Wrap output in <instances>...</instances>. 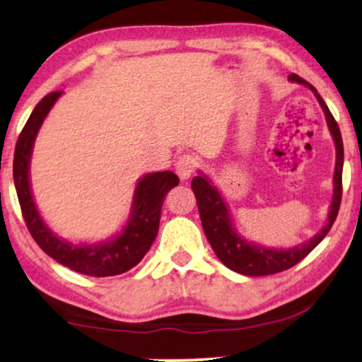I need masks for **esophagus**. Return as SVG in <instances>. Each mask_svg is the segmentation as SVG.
Wrapping results in <instances>:
<instances>
[{"label":"esophagus","mask_w":362,"mask_h":362,"mask_svg":"<svg viewBox=\"0 0 362 362\" xmlns=\"http://www.w3.org/2000/svg\"><path fill=\"white\" fill-rule=\"evenodd\" d=\"M195 168H197V160L192 155H182L175 163V170L182 180H187V178L192 177Z\"/></svg>","instance_id":"esophagus-1"}]
</instances>
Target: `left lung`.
Wrapping results in <instances>:
<instances>
[{
  "instance_id": "obj_1",
  "label": "left lung",
  "mask_w": 362,
  "mask_h": 362,
  "mask_svg": "<svg viewBox=\"0 0 362 362\" xmlns=\"http://www.w3.org/2000/svg\"><path fill=\"white\" fill-rule=\"evenodd\" d=\"M291 81L301 83L306 85L318 98L320 105L325 112L328 129L332 132V138L335 141V151H337V163H335L334 173V199L330 204V213H328V221L322 231H318L310 242L298 245V247L286 248V250H277V248H265L262 245L248 243L242 236L235 231L233 224H231L230 213L224 204L223 197L219 195L216 187L211 184L209 178L206 175H197L192 178V190L197 199L199 214H201L202 228L207 236V242L211 243L213 250L218 259L226 265L231 271L243 274V276H269V274H277L296 265L298 262L305 259L308 253L313 250L317 245L325 238V235L330 231L332 224L339 214L340 199H342V167H344V144L342 136H340V129L335 122L334 115L330 114L328 107L320 97L318 91L306 83L298 74H289Z\"/></svg>"
}]
</instances>
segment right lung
I'll use <instances>...</instances> for the list:
<instances>
[{"instance_id": "obj_1", "label": "right lung", "mask_w": 362, "mask_h": 362, "mask_svg": "<svg viewBox=\"0 0 362 362\" xmlns=\"http://www.w3.org/2000/svg\"><path fill=\"white\" fill-rule=\"evenodd\" d=\"M61 93L62 91H52L37 103L16 141L13 180L25 224L37 245L49 257L71 271L93 277L117 276L138 265L155 242L158 226H160L161 206L168 190L178 185V177L173 172H156L141 178L136 187L129 221L122 233L115 238L95 245H73L57 238L45 226L34 204L30 180H28V167H30L32 148H34L37 132Z\"/></svg>"}]
</instances>
